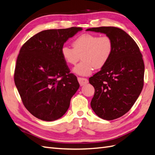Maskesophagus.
Here are the masks:
<instances>
[{"mask_svg":"<svg viewBox=\"0 0 155 155\" xmlns=\"http://www.w3.org/2000/svg\"><path fill=\"white\" fill-rule=\"evenodd\" d=\"M78 80L79 83V85H80L81 86L86 85V84H87L88 82V79L87 78H78Z\"/></svg>","mask_w":155,"mask_h":155,"instance_id":"obj_1","label":"esophagus"}]
</instances>
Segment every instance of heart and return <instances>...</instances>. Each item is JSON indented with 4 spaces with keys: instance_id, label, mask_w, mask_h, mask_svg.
Masks as SVG:
<instances>
[{
    "instance_id": "1",
    "label": "heart",
    "mask_w": 155,
    "mask_h": 155,
    "mask_svg": "<svg viewBox=\"0 0 155 155\" xmlns=\"http://www.w3.org/2000/svg\"><path fill=\"white\" fill-rule=\"evenodd\" d=\"M72 47L63 46L61 48V54L63 60L68 64L74 65L81 56L83 61L73 71L79 75L87 76L95 68H102L108 63L113 51V42L107 35L100 37L84 34L73 41Z\"/></svg>"
}]
</instances>
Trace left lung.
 I'll list each match as a JSON object with an SVG mask.
<instances>
[{
  "label": "left lung",
  "instance_id": "left-lung-1",
  "mask_svg": "<svg viewBox=\"0 0 155 155\" xmlns=\"http://www.w3.org/2000/svg\"><path fill=\"white\" fill-rule=\"evenodd\" d=\"M87 31L103 33L113 42L109 61L89 78V83L95 89L91 102L94 112L104 120H115L131 109L142 91V55L132 37L118 28L102 26Z\"/></svg>",
  "mask_w": 155,
  "mask_h": 155
}]
</instances>
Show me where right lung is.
<instances>
[{"label": "right lung", "mask_w": 155, "mask_h": 155, "mask_svg": "<svg viewBox=\"0 0 155 155\" xmlns=\"http://www.w3.org/2000/svg\"><path fill=\"white\" fill-rule=\"evenodd\" d=\"M81 28L42 31L21 47L14 81L26 109L36 118L54 121L62 117L79 87L76 76L70 73L61 50Z\"/></svg>", "instance_id": "1"}]
</instances>
